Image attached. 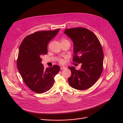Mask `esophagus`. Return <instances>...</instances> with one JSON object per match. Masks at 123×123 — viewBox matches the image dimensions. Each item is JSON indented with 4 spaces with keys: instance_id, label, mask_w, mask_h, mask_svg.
<instances>
[{
    "instance_id": "esophagus-1",
    "label": "esophagus",
    "mask_w": 123,
    "mask_h": 123,
    "mask_svg": "<svg viewBox=\"0 0 123 123\" xmlns=\"http://www.w3.org/2000/svg\"><path fill=\"white\" fill-rule=\"evenodd\" d=\"M66 68H67L65 67H61L60 68L61 70H63V69H66Z\"/></svg>"
}]
</instances>
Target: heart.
Instances as JSON below:
<instances>
[{
  "mask_svg": "<svg viewBox=\"0 0 123 123\" xmlns=\"http://www.w3.org/2000/svg\"><path fill=\"white\" fill-rule=\"evenodd\" d=\"M69 43V41H68V40H67L66 39H65V38H62V39H61V43ZM59 62L60 63L62 64V63H64V60L62 59H60L59 60Z\"/></svg>",
  "mask_w": 123,
  "mask_h": 123,
  "instance_id": "1",
  "label": "heart"
}]
</instances>
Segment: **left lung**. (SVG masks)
<instances>
[{
    "instance_id": "obj_1",
    "label": "left lung",
    "mask_w": 123,
    "mask_h": 123,
    "mask_svg": "<svg viewBox=\"0 0 123 123\" xmlns=\"http://www.w3.org/2000/svg\"><path fill=\"white\" fill-rule=\"evenodd\" d=\"M64 32L73 43V61L82 64L79 70L74 67H68L71 71L69 84L77 90H87L95 84L103 71L104 53L100 42L86 28L67 29Z\"/></svg>"
}]
</instances>
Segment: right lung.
Instances as JSON below:
<instances>
[{
	"instance_id": "add662e5",
	"label": "right lung",
	"mask_w": 123,
	"mask_h": 123,
	"mask_svg": "<svg viewBox=\"0 0 123 123\" xmlns=\"http://www.w3.org/2000/svg\"><path fill=\"white\" fill-rule=\"evenodd\" d=\"M60 29L36 31L26 36L19 48L17 68L26 85L32 91L42 93L49 91L59 72L58 65L44 68L41 57L47 53V45Z\"/></svg>"
}]
</instances>
